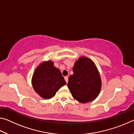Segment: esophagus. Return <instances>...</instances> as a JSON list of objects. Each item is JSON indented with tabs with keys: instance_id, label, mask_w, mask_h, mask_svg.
<instances>
[{
	"instance_id": "obj_1",
	"label": "esophagus",
	"mask_w": 134,
	"mask_h": 134,
	"mask_svg": "<svg viewBox=\"0 0 134 134\" xmlns=\"http://www.w3.org/2000/svg\"><path fill=\"white\" fill-rule=\"evenodd\" d=\"M64 79H65V81H66V83H68V81H69V78H68V77H64Z\"/></svg>"
}]
</instances>
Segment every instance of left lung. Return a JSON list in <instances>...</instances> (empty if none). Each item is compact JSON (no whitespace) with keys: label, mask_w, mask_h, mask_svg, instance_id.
Returning <instances> with one entry per match:
<instances>
[{"label":"left lung","mask_w":134,"mask_h":134,"mask_svg":"<svg viewBox=\"0 0 134 134\" xmlns=\"http://www.w3.org/2000/svg\"><path fill=\"white\" fill-rule=\"evenodd\" d=\"M72 71L73 74L69 77L67 86L73 98L81 103L94 100L102 87L100 76L94 63L82 56L74 63Z\"/></svg>","instance_id":"8db88e82"}]
</instances>
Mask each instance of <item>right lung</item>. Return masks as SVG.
<instances>
[{
  "label": "right lung",
  "instance_id": "1",
  "mask_svg": "<svg viewBox=\"0 0 134 134\" xmlns=\"http://www.w3.org/2000/svg\"><path fill=\"white\" fill-rule=\"evenodd\" d=\"M32 85L35 92L44 99H49L66 82L58 68L51 60L42 62L38 65L32 77Z\"/></svg>",
  "mask_w": 134,
  "mask_h": 134
}]
</instances>
